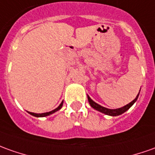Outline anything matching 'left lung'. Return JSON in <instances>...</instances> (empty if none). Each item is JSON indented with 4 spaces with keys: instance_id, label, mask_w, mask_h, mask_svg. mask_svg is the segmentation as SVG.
<instances>
[{
    "instance_id": "8db88e82",
    "label": "left lung",
    "mask_w": 155,
    "mask_h": 155,
    "mask_svg": "<svg viewBox=\"0 0 155 155\" xmlns=\"http://www.w3.org/2000/svg\"><path fill=\"white\" fill-rule=\"evenodd\" d=\"M140 93V91H139ZM139 93H138V94L137 95V97L134 99V100L132 101V102H130L129 104H127V105H125L123 107H121V108H118V109H108V108H105V107H103V106H101L99 104H97L95 103L94 101L93 100H91V98L88 95V102H89V104L91 105V107L96 110H98V111L102 112V113H104L105 115H108V116H119V115H121V114H123L124 112H126L127 110H128L132 105H133L135 102H136V100H137V98H138V95H139Z\"/></svg>"
}]
</instances>
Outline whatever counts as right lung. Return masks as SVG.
<instances>
[{
  "mask_svg": "<svg viewBox=\"0 0 155 155\" xmlns=\"http://www.w3.org/2000/svg\"><path fill=\"white\" fill-rule=\"evenodd\" d=\"M62 104H63V101L60 104V105L57 107V108H55V110H51L50 112H46V113H41V114H36V113H33V112H28L30 115L34 116H36V117H45V116H50L51 114H53V113H55L56 112L57 110H59L62 107Z\"/></svg>",
  "mask_w": 155,
  "mask_h": 155,
  "instance_id": "obj_1",
  "label": "right lung"
}]
</instances>
